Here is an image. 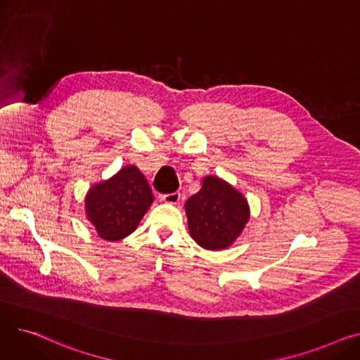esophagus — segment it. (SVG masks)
Here are the masks:
<instances>
[{"label": "esophagus", "instance_id": "esophagus-1", "mask_svg": "<svg viewBox=\"0 0 360 360\" xmlns=\"http://www.w3.org/2000/svg\"><path fill=\"white\" fill-rule=\"evenodd\" d=\"M179 198H181V194H179V193L166 194V195L162 197L163 202H166V204H178V202H179Z\"/></svg>", "mask_w": 360, "mask_h": 360}]
</instances>
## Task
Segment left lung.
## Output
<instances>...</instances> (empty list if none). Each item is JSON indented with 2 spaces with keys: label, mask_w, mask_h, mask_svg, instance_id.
<instances>
[{
  "label": "left lung",
  "mask_w": 360,
  "mask_h": 360,
  "mask_svg": "<svg viewBox=\"0 0 360 360\" xmlns=\"http://www.w3.org/2000/svg\"><path fill=\"white\" fill-rule=\"evenodd\" d=\"M190 236L209 251L228 250L250 220V204L240 191L224 179L207 175L197 194L185 202Z\"/></svg>",
  "instance_id": "obj_1"
}]
</instances>
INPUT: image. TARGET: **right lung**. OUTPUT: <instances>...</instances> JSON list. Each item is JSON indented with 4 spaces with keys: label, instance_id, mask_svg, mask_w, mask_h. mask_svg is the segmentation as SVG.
Instances as JSON below:
<instances>
[{
    "label": "right lung",
    "instance_id": "right-lung-1",
    "mask_svg": "<svg viewBox=\"0 0 360 360\" xmlns=\"http://www.w3.org/2000/svg\"><path fill=\"white\" fill-rule=\"evenodd\" d=\"M155 197L134 165H127L109 179L93 184L84 195L87 221L98 236L117 242L137 229Z\"/></svg>",
    "mask_w": 360,
    "mask_h": 360
}]
</instances>
